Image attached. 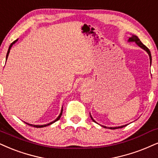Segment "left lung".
<instances>
[{
	"label": "left lung",
	"mask_w": 158,
	"mask_h": 158,
	"mask_svg": "<svg viewBox=\"0 0 158 158\" xmlns=\"http://www.w3.org/2000/svg\"><path fill=\"white\" fill-rule=\"evenodd\" d=\"M128 42H134L136 44H137L138 46H139L140 48H142V49L144 50L145 51L148 53V55H149V60H150V64H152V56H151L150 50L148 49L147 47H146L144 44L142 43V42H141V41H140V40H139V37H138L137 36H135V35H132V36H130V37H129V39H128ZM90 116H91V119H92L93 122H95V120L94 119V118H92V116H91V114H90ZM96 123H97V122H96ZM126 125H127V124H126ZM126 125L120 126V127H108V128H110V129H111V130H114V129H117V128H122V127H125ZM101 126L103 127H104V128H107V127H106V126H103V125H101Z\"/></svg>",
	"instance_id": "left-lung-1"
}]
</instances>
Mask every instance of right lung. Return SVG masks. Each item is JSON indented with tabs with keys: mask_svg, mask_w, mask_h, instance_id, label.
<instances>
[{
	"mask_svg": "<svg viewBox=\"0 0 158 158\" xmlns=\"http://www.w3.org/2000/svg\"><path fill=\"white\" fill-rule=\"evenodd\" d=\"M17 40H18V39H17V40H16L15 41H14V42H12V43H11V44H10V46H9V49H8V52H7V54H6V60H7L8 56H9V52H10V50H11V47H12V45H13L14 44L16 43V42H17ZM62 112H63V107H62L61 110V113H60L59 116H58V117L56 118L55 120L52 121V122H50V123H48V124H42V125H36V124H28V123H27V122H25V124H28V125H31V126H33V127H37V128H40V127H47V126H48V125H50V124H53L54 122H57V121H58V119H60V118H61V115H62Z\"/></svg>",
	"mask_w": 158,
	"mask_h": 158,
	"instance_id": "add662e5",
	"label": "right lung"
}]
</instances>
